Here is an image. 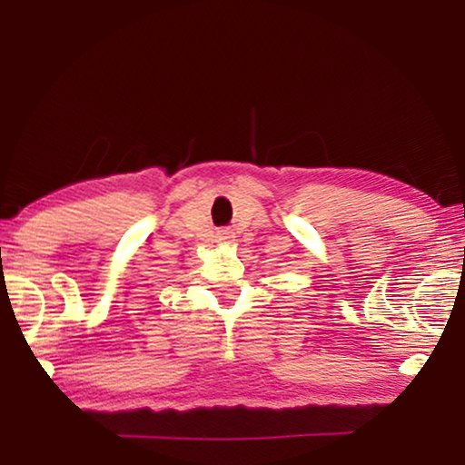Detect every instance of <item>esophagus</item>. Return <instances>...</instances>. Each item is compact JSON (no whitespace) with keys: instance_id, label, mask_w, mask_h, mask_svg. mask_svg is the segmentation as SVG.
I'll return each mask as SVG.
<instances>
[{"instance_id":"34e87169","label":"esophagus","mask_w":465,"mask_h":465,"mask_svg":"<svg viewBox=\"0 0 465 465\" xmlns=\"http://www.w3.org/2000/svg\"><path fill=\"white\" fill-rule=\"evenodd\" d=\"M217 240L219 242H232L233 240V232L232 230H219L217 232Z\"/></svg>"}]
</instances>
